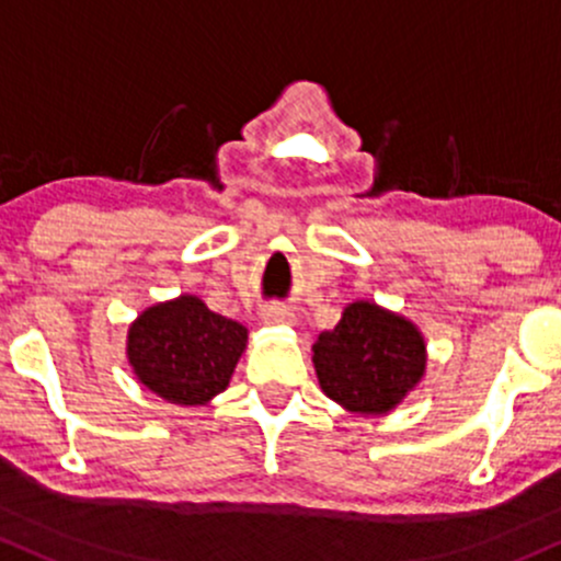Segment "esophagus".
<instances>
[{
	"label": "esophagus",
	"instance_id": "1",
	"mask_svg": "<svg viewBox=\"0 0 561 561\" xmlns=\"http://www.w3.org/2000/svg\"><path fill=\"white\" fill-rule=\"evenodd\" d=\"M262 321L267 327H288V323H294V310L286 305H267L262 310Z\"/></svg>",
	"mask_w": 561,
	"mask_h": 561
}]
</instances>
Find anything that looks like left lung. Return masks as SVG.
Returning a JSON list of instances; mask_svg holds the SVG:
<instances>
[{
  "mask_svg": "<svg viewBox=\"0 0 561 561\" xmlns=\"http://www.w3.org/2000/svg\"><path fill=\"white\" fill-rule=\"evenodd\" d=\"M318 382L329 399L364 414H382L417 385L425 369L420 331L377 305L353 302L312 347Z\"/></svg>",
  "mask_w": 561,
  "mask_h": 561,
  "instance_id": "8db88e82",
  "label": "left lung"
}]
</instances>
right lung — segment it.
<instances>
[{"label": "right lung", "instance_id": "right-lung-1", "mask_svg": "<svg viewBox=\"0 0 561 561\" xmlns=\"http://www.w3.org/2000/svg\"><path fill=\"white\" fill-rule=\"evenodd\" d=\"M243 347L245 329L210 312L197 297L149 307L128 334V358L138 379L184 407L221 393Z\"/></svg>", "mask_w": 561, "mask_h": 561}]
</instances>
